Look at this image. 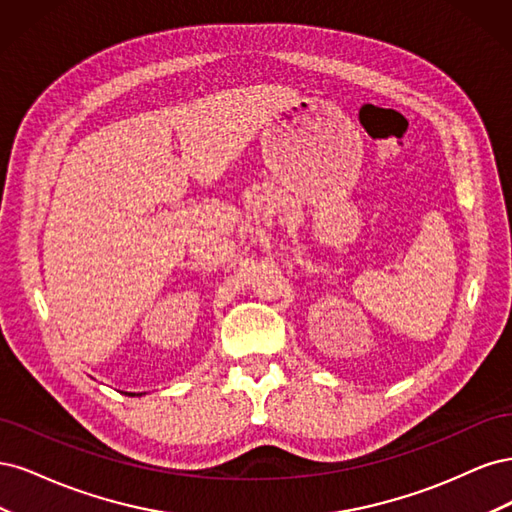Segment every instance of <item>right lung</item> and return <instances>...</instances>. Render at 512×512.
Masks as SVG:
<instances>
[{
    "label": "right lung",
    "instance_id": "add662e5",
    "mask_svg": "<svg viewBox=\"0 0 512 512\" xmlns=\"http://www.w3.org/2000/svg\"><path fill=\"white\" fill-rule=\"evenodd\" d=\"M126 395H136V393H126Z\"/></svg>",
    "mask_w": 512,
    "mask_h": 512
}]
</instances>
